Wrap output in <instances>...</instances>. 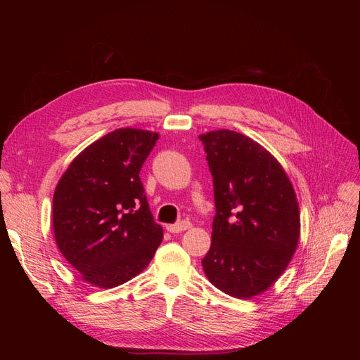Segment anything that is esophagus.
I'll return each mask as SVG.
<instances>
[{"label": "esophagus", "mask_w": 360, "mask_h": 360, "mask_svg": "<svg viewBox=\"0 0 360 360\" xmlns=\"http://www.w3.org/2000/svg\"><path fill=\"white\" fill-rule=\"evenodd\" d=\"M192 226V224L189 221H181V222H177V224H172V225H168L167 230L172 234L176 233H181V231H186L189 230V228Z\"/></svg>", "instance_id": "obj_1"}]
</instances>
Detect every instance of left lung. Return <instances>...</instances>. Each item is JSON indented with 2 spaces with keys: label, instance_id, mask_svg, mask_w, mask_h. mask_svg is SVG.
<instances>
[{
  "label": "left lung",
  "instance_id": "left-lung-1",
  "mask_svg": "<svg viewBox=\"0 0 360 360\" xmlns=\"http://www.w3.org/2000/svg\"><path fill=\"white\" fill-rule=\"evenodd\" d=\"M213 176L216 216L202 269L237 299L267 291L296 252L300 210L278 159L257 141L221 129L200 135Z\"/></svg>",
  "mask_w": 360,
  "mask_h": 360
}]
</instances>
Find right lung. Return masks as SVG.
Segmentation results:
<instances>
[{"instance_id": "1", "label": "right lung", "mask_w": 360, "mask_h": 360, "mask_svg": "<svg viewBox=\"0 0 360 360\" xmlns=\"http://www.w3.org/2000/svg\"><path fill=\"white\" fill-rule=\"evenodd\" d=\"M158 139L150 130L115 129L70 162L53 192L57 246L93 287L114 288L135 278L162 242L139 179Z\"/></svg>"}]
</instances>
